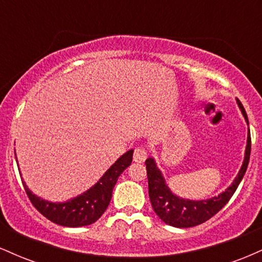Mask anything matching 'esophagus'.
Here are the masks:
<instances>
[{
  "label": "esophagus",
  "instance_id": "obj_1",
  "mask_svg": "<svg viewBox=\"0 0 262 262\" xmlns=\"http://www.w3.org/2000/svg\"><path fill=\"white\" fill-rule=\"evenodd\" d=\"M146 156H148V152L144 148H137L134 150V154H133V160L135 162H144L146 160Z\"/></svg>",
  "mask_w": 262,
  "mask_h": 262
}]
</instances>
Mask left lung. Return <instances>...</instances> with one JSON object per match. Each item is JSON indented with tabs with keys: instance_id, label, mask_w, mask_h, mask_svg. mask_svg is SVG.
I'll return each instance as SVG.
<instances>
[{
	"instance_id": "1",
	"label": "left lung",
	"mask_w": 262,
	"mask_h": 262,
	"mask_svg": "<svg viewBox=\"0 0 262 262\" xmlns=\"http://www.w3.org/2000/svg\"><path fill=\"white\" fill-rule=\"evenodd\" d=\"M236 103L244 116L245 121L248 122V116L243 107L242 102L236 98ZM249 124V122H248ZM251 151V138L250 132L248 133V141H246L245 156L242 167L231 185L222 192L218 196L208 198V200H185V198L176 196L166 185L161 171L156 166V162L152 158L145 160L146 175H148L149 183V197L151 202L152 209L158 214V217L166 224L172 225L176 228H191L194 225L202 224L208 221L214 214L221 210L229 202L234 192L236 191L237 186L242 182L246 169H248L249 159Z\"/></svg>"
}]
</instances>
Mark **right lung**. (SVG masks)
<instances>
[{"label": "right lung", "instance_id": "1", "mask_svg": "<svg viewBox=\"0 0 262 262\" xmlns=\"http://www.w3.org/2000/svg\"><path fill=\"white\" fill-rule=\"evenodd\" d=\"M16 154V152H14ZM133 160V150H128L108 169L100 181L80 196L66 202H49L35 196L23 182L27 196L45 218L62 227H85L95 223L107 209L117 180Z\"/></svg>", "mask_w": 262, "mask_h": 262}]
</instances>
